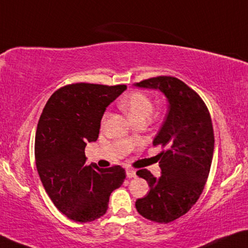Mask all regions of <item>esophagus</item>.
<instances>
[{
    "mask_svg": "<svg viewBox=\"0 0 248 248\" xmlns=\"http://www.w3.org/2000/svg\"><path fill=\"white\" fill-rule=\"evenodd\" d=\"M126 175H127L128 178L136 177V170H133V169H127L126 170Z\"/></svg>",
    "mask_w": 248,
    "mask_h": 248,
    "instance_id": "esophagus-1",
    "label": "esophagus"
}]
</instances>
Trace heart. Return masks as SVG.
<instances>
[{
	"instance_id": "obj_1",
	"label": "heart",
	"mask_w": 248,
	"mask_h": 248,
	"mask_svg": "<svg viewBox=\"0 0 248 248\" xmlns=\"http://www.w3.org/2000/svg\"><path fill=\"white\" fill-rule=\"evenodd\" d=\"M122 108L126 112L133 121L146 120L154 109V103L147 94L143 92H132L121 101ZM106 115L103 117L105 120Z\"/></svg>"
}]
</instances>
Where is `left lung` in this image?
<instances>
[{
    "mask_svg": "<svg viewBox=\"0 0 248 248\" xmlns=\"http://www.w3.org/2000/svg\"><path fill=\"white\" fill-rule=\"evenodd\" d=\"M137 87L159 90L169 101V112L153 140L164 151L157 155L162 175L146 169L136 172L150 192L135 203L137 212L156 223H170L186 214L206 184L214 153V131L207 106L195 91L173 76H157Z\"/></svg>",
    "mask_w": 248,
    "mask_h": 248,
    "instance_id": "obj_1",
    "label": "left lung"
}]
</instances>
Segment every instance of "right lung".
Here are the masks:
<instances>
[{
	"label": "right lung",
	"mask_w": 248,
	"mask_h": 248,
	"mask_svg": "<svg viewBox=\"0 0 248 248\" xmlns=\"http://www.w3.org/2000/svg\"><path fill=\"white\" fill-rule=\"evenodd\" d=\"M126 85L75 83L52 94L35 135L42 184L60 212L75 222H92L108 211L109 195L126 177L120 165H85V146L98 137L105 109Z\"/></svg>",
	"instance_id": "right-lung-1"
}]
</instances>
